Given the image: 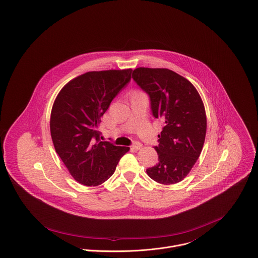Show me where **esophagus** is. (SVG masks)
Returning <instances> with one entry per match:
<instances>
[{"instance_id": "1", "label": "esophagus", "mask_w": 258, "mask_h": 258, "mask_svg": "<svg viewBox=\"0 0 258 258\" xmlns=\"http://www.w3.org/2000/svg\"><path fill=\"white\" fill-rule=\"evenodd\" d=\"M142 147H143V146H142V144H141V143H138V142H137V143H135V144H134V145L132 146V150H133V151H136V152H137V151L141 150V148H142Z\"/></svg>"}]
</instances>
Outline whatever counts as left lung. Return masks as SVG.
<instances>
[{"instance_id":"1","label":"left lung","mask_w":258,"mask_h":258,"mask_svg":"<svg viewBox=\"0 0 258 258\" xmlns=\"http://www.w3.org/2000/svg\"><path fill=\"white\" fill-rule=\"evenodd\" d=\"M132 77L149 94L153 115L164 121L159 146L154 147L159 163L147 174L163 185L179 183L197 162L205 142L207 119L201 96L188 79L167 68L139 67Z\"/></svg>"}]
</instances>
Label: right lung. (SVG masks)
Returning <instances> with one entry per match:
<instances>
[{"mask_svg": "<svg viewBox=\"0 0 258 258\" xmlns=\"http://www.w3.org/2000/svg\"><path fill=\"white\" fill-rule=\"evenodd\" d=\"M132 69L90 71L70 80L51 110L50 133L56 153L78 183L98 186L114 173L130 151L99 140L98 125L112 99L130 82Z\"/></svg>", "mask_w": 258, "mask_h": 258, "instance_id": "obj_1", "label": "right lung"}]
</instances>
